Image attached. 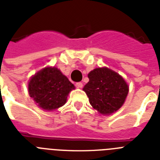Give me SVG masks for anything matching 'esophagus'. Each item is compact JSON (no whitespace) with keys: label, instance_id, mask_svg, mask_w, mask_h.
I'll list each match as a JSON object with an SVG mask.
<instances>
[{"label":"esophagus","instance_id":"esophagus-1","mask_svg":"<svg viewBox=\"0 0 160 160\" xmlns=\"http://www.w3.org/2000/svg\"><path fill=\"white\" fill-rule=\"evenodd\" d=\"M76 87L77 88H82L83 87V84L81 82H78V83H76Z\"/></svg>","mask_w":160,"mask_h":160}]
</instances>
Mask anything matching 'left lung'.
<instances>
[{"instance_id": "1", "label": "left lung", "mask_w": 160, "mask_h": 160, "mask_svg": "<svg viewBox=\"0 0 160 160\" xmlns=\"http://www.w3.org/2000/svg\"><path fill=\"white\" fill-rule=\"evenodd\" d=\"M89 82L84 86L90 104L101 114L116 112L124 105L129 85L124 78L107 67L96 68L88 74Z\"/></svg>"}]
</instances>
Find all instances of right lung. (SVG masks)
<instances>
[{
	"mask_svg": "<svg viewBox=\"0 0 160 160\" xmlns=\"http://www.w3.org/2000/svg\"><path fill=\"white\" fill-rule=\"evenodd\" d=\"M75 86L56 67H46L30 79V96L40 108L51 111L66 103L69 93Z\"/></svg>",
	"mask_w": 160,
	"mask_h": 160,
	"instance_id": "right-lung-1",
	"label": "right lung"
}]
</instances>
